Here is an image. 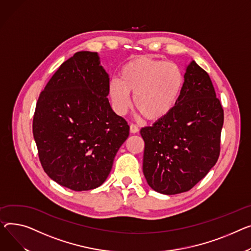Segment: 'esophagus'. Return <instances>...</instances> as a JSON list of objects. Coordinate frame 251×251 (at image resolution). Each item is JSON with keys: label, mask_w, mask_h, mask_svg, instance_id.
Here are the masks:
<instances>
[{"label": "esophagus", "mask_w": 251, "mask_h": 251, "mask_svg": "<svg viewBox=\"0 0 251 251\" xmlns=\"http://www.w3.org/2000/svg\"><path fill=\"white\" fill-rule=\"evenodd\" d=\"M138 131H139V129H138V127L136 125H134V124H131L130 125V132L133 133V134H135V133H137Z\"/></svg>", "instance_id": "obj_1"}]
</instances>
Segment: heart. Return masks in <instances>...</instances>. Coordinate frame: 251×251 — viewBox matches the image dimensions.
<instances>
[{"instance_id": "1", "label": "heart", "mask_w": 251, "mask_h": 251, "mask_svg": "<svg viewBox=\"0 0 251 251\" xmlns=\"http://www.w3.org/2000/svg\"><path fill=\"white\" fill-rule=\"evenodd\" d=\"M121 80L112 78L109 97L113 108L125 115L132 107L134 95L136 109L148 121H160L176 108L185 87V75L174 62L139 56L125 63Z\"/></svg>"}]
</instances>
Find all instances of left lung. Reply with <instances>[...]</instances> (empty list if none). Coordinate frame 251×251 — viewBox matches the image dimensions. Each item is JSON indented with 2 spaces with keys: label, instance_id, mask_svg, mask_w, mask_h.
<instances>
[{
  "label": "left lung",
  "instance_id": "left-lung-1",
  "mask_svg": "<svg viewBox=\"0 0 251 251\" xmlns=\"http://www.w3.org/2000/svg\"><path fill=\"white\" fill-rule=\"evenodd\" d=\"M223 122V109L209 75L192 60L175 111L140 130L148 186L164 195L191 190L218 160Z\"/></svg>",
  "mask_w": 251,
  "mask_h": 251
}]
</instances>
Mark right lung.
Instances as JSON below:
<instances>
[{"label": "right lung", "mask_w": 251, "mask_h": 251, "mask_svg": "<svg viewBox=\"0 0 251 251\" xmlns=\"http://www.w3.org/2000/svg\"><path fill=\"white\" fill-rule=\"evenodd\" d=\"M109 82L99 54L79 51L39 96L33 136L44 172L62 187L80 192L101 186L129 135L109 103Z\"/></svg>", "instance_id": "1"}]
</instances>
